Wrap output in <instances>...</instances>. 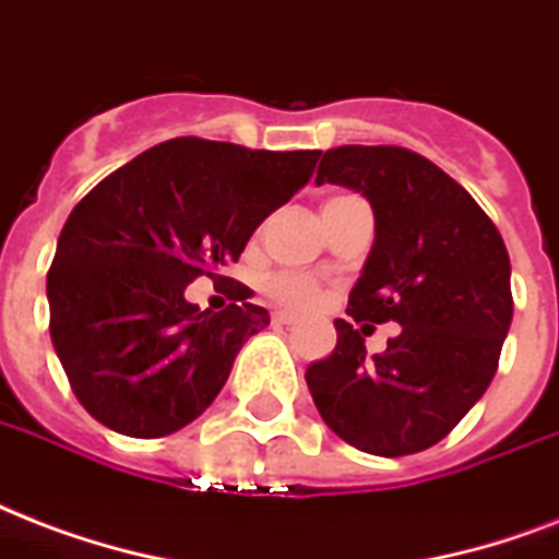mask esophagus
Masks as SVG:
<instances>
[{
  "label": "esophagus",
  "instance_id": "1",
  "mask_svg": "<svg viewBox=\"0 0 559 559\" xmlns=\"http://www.w3.org/2000/svg\"><path fill=\"white\" fill-rule=\"evenodd\" d=\"M274 323H283V326H297V323H300V318H297V314H292V311H276Z\"/></svg>",
  "mask_w": 559,
  "mask_h": 559
}]
</instances>
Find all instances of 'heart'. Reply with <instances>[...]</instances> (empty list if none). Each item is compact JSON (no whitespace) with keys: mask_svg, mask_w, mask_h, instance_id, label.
Segmentation results:
<instances>
[{"mask_svg":"<svg viewBox=\"0 0 559 559\" xmlns=\"http://www.w3.org/2000/svg\"><path fill=\"white\" fill-rule=\"evenodd\" d=\"M271 292L294 309H314L320 302L318 283H311L306 276H280L271 283Z\"/></svg>","mask_w":559,"mask_h":559,"instance_id":"obj_1","label":"heart"}]
</instances>
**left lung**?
Here are the masks:
<instances>
[{"label":"left lung","instance_id":"8db88e82","mask_svg":"<svg viewBox=\"0 0 559 559\" xmlns=\"http://www.w3.org/2000/svg\"><path fill=\"white\" fill-rule=\"evenodd\" d=\"M314 183L347 186L373 210L376 239L347 314L396 319L403 332L367 357L352 320H335L332 356L306 370L311 400L323 423L367 455L423 452L496 376L513 320L508 248L473 194L408 148H329Z\"/></svg>","mask_w":559,"mask_h":559}]
</instances>
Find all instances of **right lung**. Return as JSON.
<instances>
[{"label": "right lung", "instance_id": "1", "mask_svg": "<svg viewBox=\"0 0 559 559\" xmlns=\"http://www.w3.org/2000/svg\"><path fill=\"white\" fill-rule=\"evenodd\" d=\"M318 157L180 136L116 168L69 212L46 276L49 332L98 423L166 437L210 408L271 314L245 285L224 311H201L186 285L227 283L221 267L309 183Z\"/></svg>", "mask_w": 559, "mask_h": 559}]
</instances>
